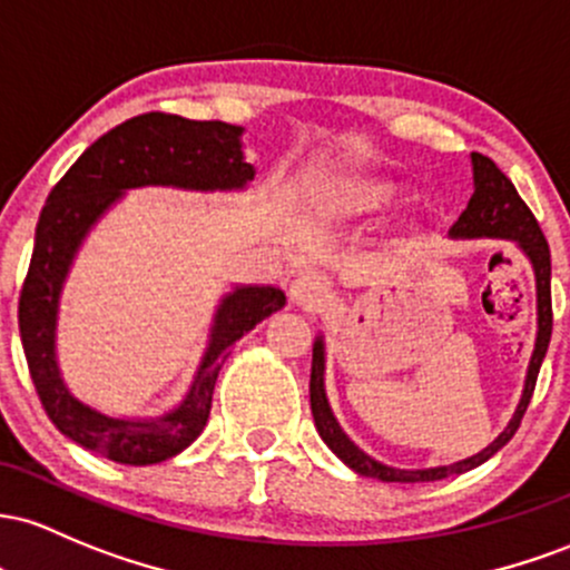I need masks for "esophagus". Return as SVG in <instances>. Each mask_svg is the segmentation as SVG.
I'll return each mask as SVG.
<instances>
[{
	"mask_svg": "<svg viewBox=\"0 0 570 570\" xmlns=\"http://www.w3.org/2000/svg\"><path fill=\"white\" fill-rule=\"evenodd\" d=\"M291 298L309 312H320L331 304V283L325 274L306 272L298 274L291 285Z\"/></svg>",
	"mask_w": 570,
	"mask_h": 570,
	"instance_id": "34e87169",
	"label": "esophagus"
}]
</instances>
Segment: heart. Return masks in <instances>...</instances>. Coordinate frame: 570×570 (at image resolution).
Here are the masks:
<instances>
[{"label": "heart", "instance_id": "obj_1", "mask_svg": "<svg viewBox=\"0 0 570 570\" xmlns=\"http://www.w3.org/2000/svg\"><path fill=\"white\" fill-rule=\"evenodd\" d=\"M393 199L395 190L387 183H361L344 196V207L350 213H376V209H385Z\"/></svg>", "mask_w": 570, "mask_h": 570}]
</instances>
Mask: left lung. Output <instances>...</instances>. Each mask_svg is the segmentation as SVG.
Returning <instances> with one entry per match:
<instances>
[{
  "instance_id": "1",
  "label": "left lung",
  "mask_w": 570,
  "mask_h": 570,
  "mask_svg": "<svg viewBox=\"0 0 570 570\" xmlns=\"http://www.w3.org/2000/svg\"><path fill=\"white\" fill-rule=\"evenodd\" d=\"M471 164H474V194H471L469 207L460 213V217L452 223L450 236L455 239H479V236H490V239H511L522 253L528 255L533 264L535 274V302H539V334H535V347L530 355V366L525 376V390L517 404L514 417L503 428V433L484 446L474 458H465L460 463L439 465V469H390V465L380 463V460L368 458L361 446L350 441L347 433L336 423L334 412H331L328 399H325V347L323 336L317 338L312 347V380H309V401H312V417H315L317 433L325 444L331 446L336 458H342L355 474L380 479V482H436V479H446L463 474V471L476 469L484 460H490L501 450L507 441L514 436L517 428L522 423V414L528 412L530 399H533L535 380H539V368L543 355H547L549 336H552V261H549V245L543 239L539 223H535L533 213L528 204L520 199L517 188L511 180L498 169L482 153H471Z\"/></svg>"
}]
</instances>
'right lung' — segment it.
I'll list each match as a JSON object with an SVG mask.
<instances>
[{
  "label": "right lung",
  "mask_w": 570,
  "mask_h": 570,
  "mask_svg": "<svg viewBox=\"0 0 570 570\" xmlns=\"http://www.w3.org/2000/svg\"><path fill=\"white\" fill-rule=\"evenodd\" d=\"M242 126L145 112L115 126L69 166L50 190L35 234V253L18 298V328L29 374L45 412L67 439L126 465L175 458L199 439L213 406L220 363L247 331L283 309L285 293L272 285L234 287L215 312L209 347L188 395L156 420L107 417L69 393L56 363L59 293L75 253L107 209L129 188L171 185L188 190L245 188L255 169L242 156Z\"/></svg>",
  "instance_id": "add662e5"
}]
</instances>
